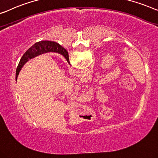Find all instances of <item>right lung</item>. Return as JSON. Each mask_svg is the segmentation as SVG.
Listing matches in <instances>:
<instances>
[{"mask_svg": "<svg viewBox=\"0 0 158 158\" xmlns=\"http://www.w3.org/2000/svg\"><path fill=\"white\" fill-rule=\"evenodd\" d=\"M48 52H58V53L61 54L62 56L65 57V58L67 60L68 63H70L68 51L64 48L61 46L60 45H59L56 42H54V41H40V42L35 43L33 46L30 48L28 51L23 54V56H22V58L20 60V63L17 67L16 73H15V78L17 79L20 70H21V68L24 65V64L28 62L30 59L35 58V57L39 56L40 54Z\"/></svg>", "mask_w": 158, "mask_h": 158, "instance_id": "add662e5", "label": "right lung"}]
</instances>
